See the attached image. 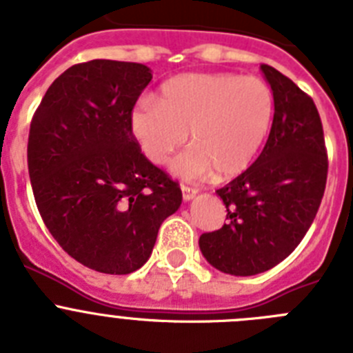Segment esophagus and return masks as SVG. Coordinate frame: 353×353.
Listing matches in <instances>:
<instances>
[{
  "instance_id": "1",
  "label": "esophagus",
  "mask_w": 353,
  "mask_h": 353,
  "mask_svg": "<svg viewBox=\"0 0 353 353\" xmlns=\"http://www.w3.org/2000/svg\"><path fill=\"white\" fill-rule=\"evenodd\" d=\"M198 194V191H196L194 187H189V185H182V198L183 201H191L194 196Z\"/></svg>"
}]
</instances>
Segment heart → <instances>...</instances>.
I'll list each match as a JSON object with an SVG mask.
<instances>
[{
  "mask_svg": "<svg viewBox=\"0 0 353 353\" xmlns=\"http://www.w3.org/2000/svg\"><path fill=\"white\" fill-rule=\"evenodd\" d=\"M272 92L258 77L232 72H189L166 81L157 101L141 99L129 117L145 157L164 164L187 141L191 148L171 164L187 180L235 179L249 170L269 136Z\"/></svg>",
  "mask_w": 353,
  "mask_h": 353,
  "instance_id": "b5f03b06",
  "label": "heart"
}]
</instances>
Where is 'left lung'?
I'll return each mask as SVG.
<instances>
[{
  "label": "left lung",
  "instance_id": "obj_1",
  "mask_svg": "<svg viewBox=\"0 0 353 353\" xmlns=\"http://www.w3.org/2000/svg\"><path fill=\"white\" fill-rule=\"evenodd\" d=\"M274 120L260 157L217 191L226 205L221 230L199 236L205 260L232 276H254L281 263L301 244L322 203L327 152L313 99L269 65Z\"/></svg>",
  "mask_w": 353,
  "mask_h": 353
}]
</instances>
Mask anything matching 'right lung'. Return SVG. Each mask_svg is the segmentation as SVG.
Masks as SVG:
<instances>
[{
	"mask_svg": "<svg viewBox=\"0 0 353 353\" xmlns=\"http://www.w3.org/2000/svg\"><path fill=\"white\" fill-rule=\"evenodd\" d=\"M150 81L143 63L74 65L31 120L28 170L40 215L61 249L97 272L141 269L161 224L182 203L179 183L130 132V111Z\"/></svg>",
	"mask_w": 353,
	"mask_h": 353,
	"instance_id": "add662e5",
	"label": "right lung"
}]
</instances>
